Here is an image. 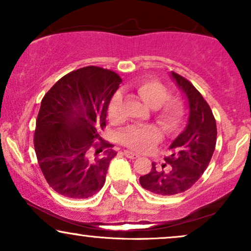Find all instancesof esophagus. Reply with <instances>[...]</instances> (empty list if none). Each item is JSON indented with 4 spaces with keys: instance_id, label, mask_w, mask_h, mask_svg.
Returning <instances> with one entry per match:
<instances>
[{
    "instance_id": "esophagus-1",
    "label": "esophagus",
    "mask_w": 251,
    "mask_h": 251,
    "mask_svg": "<svg viewBox=\"0 0 251 251\" xmlns=\"http://www.w3.org/2000/svg\"><path fill=\"white\" fill-rule=\"evenodd\" d=\"M124 154H125L127 158H129V159H135V158L139 157L137 153H134V152H131V151H124Z\"/></svg>"
}]
</instances>
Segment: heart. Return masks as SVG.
Here are the masks:
<instances>
[{
  "label": "heart",
  "instance_id": "obj_1",
  "mask_svg": "<svg viewBox=\"0 0 251 251\" xmlns=\"http://www.w3.org/2000/svg\"><path fill=\"white\" fill-rule=\"evenodd\" d=\"M139 99L153 108L154 119L165 133H175L183 124L185 108L178 100H168L170 94L164 85L155 80H143L135 87ZM122 98L116 94L108 105V117L112 120L120 119ZM160 139V131L153 125L129 126L120 134V142L134 151H148Z\"/></svg>",
  "mask_w": 251,
  "mask_h": 251
}]
</instances>
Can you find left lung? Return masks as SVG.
Segmentation results:
<instances>
[{
  "label": "left lung",
  "mask_w": 251,
  "mask_h": 251,
  "mask_svg": "<svg viewBox=\"0 0 251 251\" xmlns=\"http://www.w3.org/2000/svg\"><path fill=\"white\" fill-rule=\"evenodd\" d=\"M188 106V123L169 148L165 163L157 168L152 163L148 175L139 178L140 185L155 195L172 196L191 188L208 168L216 146L217 127L208 102L191 82L171 72Z\"/></svg>",
  "instance_id": "1"
}]
</instances>
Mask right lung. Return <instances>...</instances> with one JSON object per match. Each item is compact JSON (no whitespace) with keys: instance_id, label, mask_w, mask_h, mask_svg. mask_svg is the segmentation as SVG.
<instances>
[{"instance_id":"1","label":"right lung","mask_w":251,"mask_h":251,"mask_svg":"<svg viewBox=\"0 0 251 251\" xmlns=\"http://www.w3.org/2000/svg\"><path fill=\"white\" fill-rule=\"evenodd\" d=\"M122 79L97 66L71 72L43 97L34 146L46 180L57 194L88 198L105 184L117 152L100 137Z\"/></svg>"}]
</instances>
